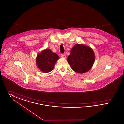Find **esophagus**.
Listing matches in <instances>:
<instances>
[{
	"label": "esophagus",
	"instance_id": "obj_1",
	"mask_svg": "<svg viewBox=\"0 0 124 124\" xmlns=\"http://www.w3.org/2000/svg\"><path fill=\"white\" fill-rule=\"evenodd\" d=\"M61 56V58H63V59H65L66 58V55L64 54H62Z\"/></svg>",
	"mask_w": 124,
	"mask_h": 124
}]
</instances>
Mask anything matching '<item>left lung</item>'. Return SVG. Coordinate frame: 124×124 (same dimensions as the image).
<instances>
[{
	"instance_id": "left-lung-1",
	"label": "left lung",
	"mask_w": 124,
	"mask_h": 124,
	"mask_svg": "<svg viewBox=\"0 0 124 124\" xmlns=\"http://www.w3.org/2000/svg\"><path fill=\"white\" fill-rule=\"evenodd\" d=\"M67 61L72 69L78 73L87 72L93 67L95 56L93 49L83 44H76L71 50Z\"/></svg>"
}]
</instances>
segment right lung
I'll use <instances>...</instances> for the list:
<instances>
[{
  "label": "right lung",
  "mask_w": 124,
  "mask_h": 124,
  "mask_svg": "<svg viewBox=\"0 0 124 124\" xmlns=\"http://www.w3.org/2000/svg\"><path fill=\"white\" fill-rule=\"evenodd\" d=\"M59 56L53 53L50 49H46L39 53L36 59V65L38 68L44 73H48L52 71Z\"/></svg>",
  "instance_id": "right-lung-1"
}]
</instances>
